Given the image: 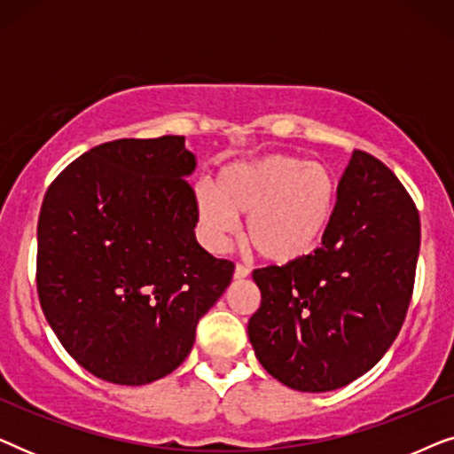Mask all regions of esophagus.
Returning a JSON list of instances; mask_svg holds the SVG:
<instances>
[{"instance_id":"1","label":"esophagus","mask_w":454,"mask_h":454,"mask_svg":"<svg viewBox=\"0 0 454 454\" xmlns=\"http://www.w3.org/2000/svg\"><path fill=\"white\" fill-rule=\"evenodd\" d=\"M247 275H250V269H247V266L235 264V272H233L235 278H246Z\"/></svg>"}]
</instances>
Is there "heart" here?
Returning a JSON list of instances; mask_svg holds the SVG:
<instances>
[{
    "label": "heart",
    "instance_id": "heart-1",
    "mask_svg": "<svg viewBox=\"0 0 454 454\" xmlns=\"http://www.w3.org/2000/svg\"><path fill=\"white\" fill-rule=\"evenodd\" d=\"M334 207L333 171L283 153L229 163L216 173L215 185L196 192L198 225L213 250L225 247L238 215H247V244L277 264L312 254L331 227Z\"/></svg>",
    "mask_w": 454,
    "mask_h": 454
}]
</instances>
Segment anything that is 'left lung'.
<instances>
[{
    "label": "left lung",
    "instance_id": "left-lung-1",
    "mask_svg": "<svg viewBox=\"0 0 454 454\" xmlns=\"http://www.w3.org/2000/svg\"><path fill=\"white\" fill-rule=\"evenodd\" d=\"M419 238V213L395 173L353 151L322 246L252 272L262 300L247 337L262 368L301 393L374 368L407 316Z\"/></svg>",
    "mask_w": 454,
    "mask_h": 454
}]
</instances>
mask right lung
<instances>
[{
    "mask_svg": "<svg viewBox=\"0 0 454 454\" xmlns=\"http://www.w3.org/2000/svg\"><path fill=\"white\" fill-rule=\"evenodd\" d=\"M196 157L184 136L90 148L49 185L36 291L64 349L101 380L140 387L188 357L231 260L196 241Z\"/></svg>",
    "mask_w": 454,
    "mask_h": 454,
    "instance_id": "add662e5",
    "label": "right lung"
}]
</instances>
